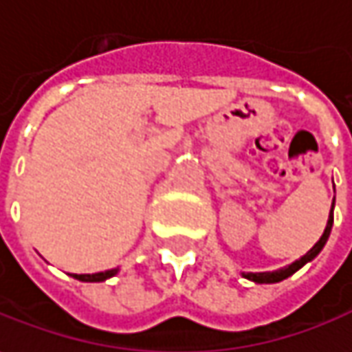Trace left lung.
<instances>
[{
  "mask_svg": "<svg viewBox=\"0 0 352 352\" xmlns=\"http://www.w3.org/2000/svg\"><path fill=\"white\" fill-rule=\"evenodd\" d=\"M335 187V185H333ZM333 208H335V199H333V205H331V210H329V221L327 226H325V230H323V234L321 238L315 242V246L309 250V252L305 254V256H301L299 260L296 262H292L289 266L280 267V270H274V272H242L240 276L242 278H246V280H250L254 283H278L285 280V278H289L292 274H296L299 267H303L307 262H311L314 258H317V254L323 250V246L327 244L329 234H331V228H333Z\"/></svg>",
  "mask_w": 352,
  "mask_h": 352,
  "instance_id": "1",
  "label": "left lung"
}]
</instances>
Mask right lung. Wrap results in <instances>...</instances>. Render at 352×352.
Here are the masks:
<instances>
[{"label":"right lung","instance_id":"add662e5","mask_svg":"<svg viewBox=\"0 0 352 352\" xmlns=\"http://www.w3.org/2000/svg\"><path fill=\"white\" fill-rule=\"evenodd\" d=\"M118 272H120V267H112V270L98 272V274H72V278L80 280V282H106L108 278H114Z\"/></svg>","mask_w":352,"mask_h":352}]
</instances>
